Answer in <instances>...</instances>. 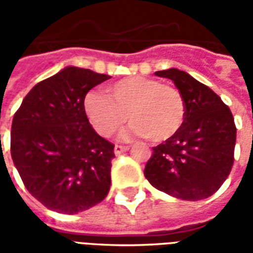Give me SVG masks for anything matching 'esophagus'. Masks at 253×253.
I'll list each match as a JSON object with an SVG mask.
<instances>
[{"label":"esophagus","mask_w":253,"mask_h":253,"mask_svg":"<svg viewBox=\"0 0 253 253\" xmlns=\"http://www.w3.org/2000/svg\"><path fill=\"white\" fill-rule=\"evenodd\" d=\"M128 149H130V148H128V146H122V145H116L115 149H114V152H115L116 156H119V154L127 152Z\"/></svg>","instance_id":"obj_1"}]
</instances>
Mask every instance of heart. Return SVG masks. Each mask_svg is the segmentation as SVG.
I'll return each mask as SVG.
<instances>
[{
	"mask_svg": "<svg viewBox=\"0 0 253 253\" xmlns=\"http://www.w3.org/2000/svg\"><path fill=\"white\" fill-rule=\"evenodd\" d=\"M105 90L107 96L92 92L84 100L86 118L101 137L116 135L128 119L134 134L160 143L172 139L186 122L183 94L154 78H122Z\"/></svg>",
	"mask_w": 253,
	"mask_h": 253,
	"instance_id": "1",
	"label": "heart"
}]
</instances>
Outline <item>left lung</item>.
Wrapping results in <instances>:
<instances>
[{"label": "left lung", "mask_w": 253, "mask_h": 253, "mask_svg": "<svg viewBox=\"0 0 253 253\" xmlns=\"http://www.w3.org/2000/svg\"><path fill=\"white\" fill-rule=\"evenodd\" d=\"M169 78L186 101V122L175 137L153 148L145 167L149 183L183 201H201L222 186L233 167L236 126L229 107L205 84L179 69Z\"/></svg>", "instance_id": "left-lung-1"}]
</instances>
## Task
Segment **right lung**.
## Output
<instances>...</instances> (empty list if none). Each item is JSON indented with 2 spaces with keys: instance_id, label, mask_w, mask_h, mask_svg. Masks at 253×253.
<instances>
[{
  "instance_id": "obj_1",
  "label": "right lung",
  "mask_w": 253,
  "mask_h": 253,
  "mask_svg": "<svg viewBox=\"0 0 253 253\" xmlns=\"http://www.w3.org/2000/svg\"><path fill=\"white\" fill-rule=\"evenodd\" d=\"M111 78L67 66L31 89L14 114L10 153L30 194L47 209L77 214L104 199L114 145L90 126L84 100Z\"/></svg>"
}]
</instances>
